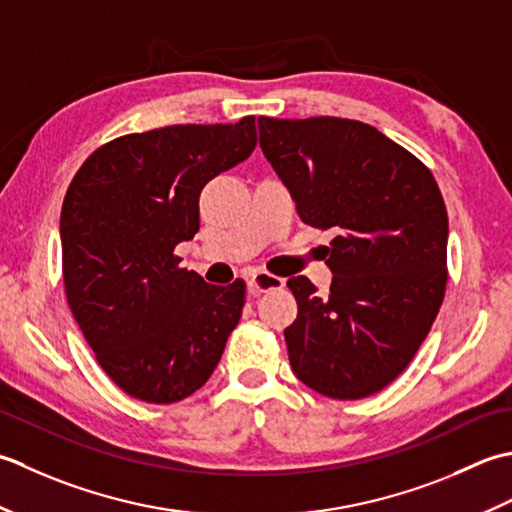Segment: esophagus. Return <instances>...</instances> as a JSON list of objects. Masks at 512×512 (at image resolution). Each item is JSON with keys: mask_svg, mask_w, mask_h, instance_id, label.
<instances>
[{"mask_svg": "<svg viewBox=\"0 0 512 512\" xmlns=\"http://www.w3.org/2000/svg\"><path fill=\"white\" fill-rule=\"evenodd\" d=\"M249 291L252 294H260V291H271V289H280L285 287V280L280 276L269 274V271H256V274L247 280Z\"/></svg>", "mask_w": 512, "mask_h": 512, "instance_id": "obj_1", "label": "esophagus"}]
</instances>
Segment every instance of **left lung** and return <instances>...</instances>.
<instances>
[{
    "label": "left lung",
    "instance_id": "obj_1",
    "mask_svg": "<svg viewBox=\"0 0 512 512\" xmlns=\"http://www.w3.org/2000/svg\"><path fill=\"white\" fill-rule=\"evenodd\" d=\"M260 148L300 221L336 229L329 296L307 276L287 287L291 369L327 398L362 400L409 367L448 283V216L431 170L373 125L338 117H258Z\"/></svg>",
    "mask_w": 512,
    "mask_h": 512
}]
</instances>
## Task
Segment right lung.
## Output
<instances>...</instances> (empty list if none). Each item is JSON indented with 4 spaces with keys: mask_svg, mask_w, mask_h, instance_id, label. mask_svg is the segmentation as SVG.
<instances>
[{
    "mask_svg": "<svg viewBox=\"0 0 512 512\" xmlns=\"http://www.w3.org/2000/svg\"><path fill=\"white\" fill-rule=\"evenodd\" d=\"M254 145V117L132 132L70 181L59 227L66 300L101 369L132 398L172 404L201 389L241 320L245 280L207 285L174 249L198 232L205 183Z\"/></svg>",
    "mask_w": 512,
    "mask_h": 512,
    "instance_id": "right-lung-1",
    "label": "right lung"
}]
</instances>
